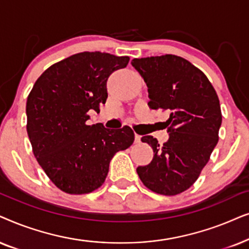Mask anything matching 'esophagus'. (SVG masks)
<instances>
[{"label": "esophagus", "instance_id": "34e87169", "mask_svg": "<svg viewBox=\"0 0 249 249\" xmlns=\"http://www.w3.org/2000/svg\"><path fill=\"white\" fill-rule=\"evenodd\" d=\"M134 141H135V143H140V142H141V135L135 134V137H134Z\"/></svg>", "mask_w": 249, "mask_h": 249}]
</instances>
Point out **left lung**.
Instances as JSON below:
<instances>
[{
    "mask_svg": "<svg viewBox=\"0 0 249 249\" xmlns=\"http://www.w3.org/2000/svg\"><path fill=\"white\" fill-rule=\"evenodd\" d=\"M131 64L148 86L149 107L170 114V138L163 145L151 135L141 138L152 148L154 158L137 168L138 175L151 191L174 196L195 183L217 144L220 101L206 75L183 58L156 55Z\"/></svg>",
    "mask_w": 249,
    "mask_h": 249,
    "instance_id": "obj_1",
    "label": "left lung"
}]
</instances>
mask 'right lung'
I'll return each mask as SVG.
<instances>
[{
	"instance_id": "obj_1",
	"label": "right lung",
	"mask_w": 249,
	"mask_h": 249,
	"mask_svg": "<svg viewBox=\"0 0 249 249\" xmlns=\"http://www.w3.org/2000/svg\"><path fill=\"white\" fill-rule=\"evenodd\" d=\"M128 57L81 52L49 67L27 98V133L38 164L53 183L71 195L101 187L111 158L134 141L133 130L90 125L108 98L107 81L125 68Z\"/></svg>"
}]
</instances>
